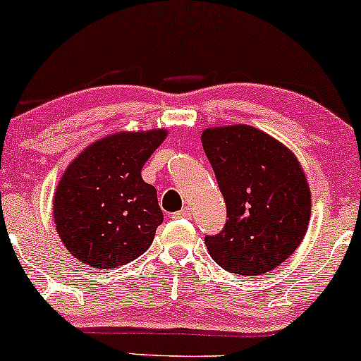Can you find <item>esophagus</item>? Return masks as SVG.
<instances>
[{
  "label": "esophagus",
  "instance_id": "obj_1",
  "mask_svg": "<svg viewBox=\"0 0 361 361\" xmlns=\"http://www.w3.org/2000/svg\"><path fill=\"white\" fill-rule=\"evenodd\" d=\"M173 218H175V220H178V218H191V209L190 208L180 209V212L173 213Z\"/></svg>",
  "mask_w": 361,
  "mask_h": 361
}]
</instances>
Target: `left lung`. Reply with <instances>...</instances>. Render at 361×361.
Here are the masks:
<instances>
[{
    "label": "left lung",
    "instance_id": "left-lung-1",
    "mask_svg": "<svg viewBox=\"0 0 361 361\" xmlns=\"http://www.w3.org/2000/svg\"><path fill=\"white\" fill-rule=\"evenodd\" d=\"M202 145L226 203V225L204 243L223 270L257 276L281 264L308 230L312 191L298 158L250 125L207 128Z\"/></svg>",
    "mask_w": 361,
    "mask_h": 361
}]
</instances>
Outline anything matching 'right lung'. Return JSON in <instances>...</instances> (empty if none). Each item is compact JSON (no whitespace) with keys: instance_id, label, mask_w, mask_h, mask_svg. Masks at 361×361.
Segmentation results:
<instances>
[{"instance_id":"right-lung-1","label":"right lung","mask_w":361,"mask_h":361,"mask_svg":"<svg viewBox=\"0 0 361 361\" xmlns=\"http://www.w3.org/2000/svg\"><path fill=\"white\" fill-rule=\"evenodd\" d=\"M166 130L118 131L86 147L54 191L53 218L73 257L99 270L133 262L153 243L163 221L157 188L141 168Z\"/></svg>"}]
</instances>
